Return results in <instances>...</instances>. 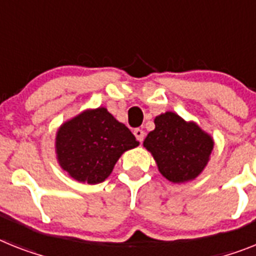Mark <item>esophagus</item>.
<instances>
[{"instance_id":"obj_1","label":"esophagus","mask_w":256,"mask_h":256,"mask_svg":"<svg viewBox=\"0 0 256 256\" xmlns=\"http://www.w3.org/2000/svg\"><path fill=\"white\" fill-rule=\"evenodd\" d=\"M134 135H135V138L138 139L139 142H143V139H144V132H143L142 128H135Z\"/></svg>"}]
</instances>
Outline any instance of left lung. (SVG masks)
<instances>
[{
  "instance_id": "left-lung-1",
  "label": "left lung",
  "mask_w": 256,
  "mask_h": 256,
  "mask_svg": "<svg viewBox=\"0 0 256 256\" xmlns=\"http://www.w3.org/2000/svg\"><path fill=\"white\" fill-rule=\"evenodd\" d=\"M143 144L154 154L161 174L176 184L200 174L214 150L210 135L172 112L154 118V130Z\"/></svg>"
}]
</instances>
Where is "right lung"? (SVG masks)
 Masks as SVG:
<instances>
[{
	"label": "right lung",
	"mask_w": 256,
	"mask_h": 256,
	"mask_svg": "<svg viewBox=\"0 0 256 256\" xmlns=\"http://www.w3.org/2000/svg\"><path fill=\"white\" fill-rule=\"evenodd\" d=\"M136 146L132 132L105 108L80 113L62 124L56 138L62 169L91 184L105 181L120 156Z\"/></svg>",
	"instance_id": "right-lung-1"
}]
</instances>
